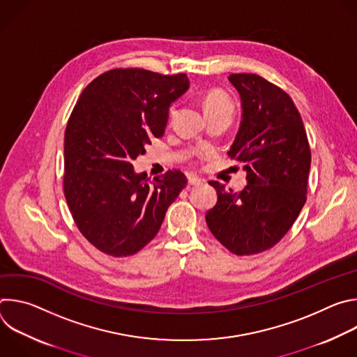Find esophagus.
Segmentation results:
<instances>
[{
  "label": "esophagus",
  "mask_w": 357,
  "mask_h": 357,
  "mask_svg": "<svg viewBox=\"0 0 357 357\" xmlns=\"http://www.w3.org/2000/svg\"><path fill=\"white\" fill-rule=\"evenodd\" d=\"M202 181L197 178V176H193V175H189L188 176V185L190 186H196V185H200Z\"/></svg>",
  "instance_id": "esophagus-1"
}]
</instances>
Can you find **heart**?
I'll return each instance as SVG.
<instances>
[{
  "label": "heart",
  "instance_id": "heart-1",
  "mask_svg": "<svg viewBox=\"0 0 357 357\" xmlns=\"http://www.w3.org/2000/svg\"><path fill=\"white\" fill-rule=\"evenodd\" d=\"M203 109L206 112H212V110H219V109H233L231 100L229 98V96H226L223 91L220 90H211L205 98H203Z\"/></svg>",
  "mask_w": 357,
  "mask_h": 357
}]
</instances>
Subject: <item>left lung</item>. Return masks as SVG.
<instances>
[{"label": "left lung", "instance_id": "8db88e82", "mask_svg": "<svg viewBox=\"0 0 357 357\" xmlns=\"http://www.w3.org/2000/svg\"><path fill=\"white\" fill-rule=\"evenodd\" d=\"M240 94L241 121L227 155L244 167L241 192L211 182L216 206L206 213L212 234L237 256L275 245L296 220L307 200L311 149L291 97L251 73H233Z\"/></svg>", "mask_w": 357, "mask_h": 357}]
</instances>
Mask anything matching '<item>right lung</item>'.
I'll list each match as a JSON object with an SVG mask.
<instances>
[{"label":"right lung","instance_id":"obj_1","mask_svg":"<svg viewBox=\"0 0 357 357\" xmlns=\"http://www.w3.org/2000/svg\"><path fill=\"white\" fill-rule=\"evenodd\" d=\"M188 89L185 73L114 69L77 100L65 131V197L80 233L109 256H131L154 238L188 183L179 171L149 183L132 167Z\"/></svg>","mask_w":357,"mask_h":357}]
</instances>
